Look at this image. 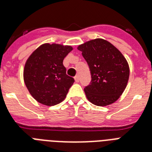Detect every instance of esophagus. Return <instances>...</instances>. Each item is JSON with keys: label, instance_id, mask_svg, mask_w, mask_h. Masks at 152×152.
<instances>
[{"label": "esophagus", "instance_id": "obj_1", "mask_svg": "<svg viewBox=\"0 0 152 152\" xmlns=\"http://www.w3.org/2000/svg\"><path fill=\"white\" fill-rule=\"evenodd\" d=\"M75 80L76 82H79V81H80V78H79V77L77 76V75H76V76L75 77Z\"/></svg>", "mask_w": 152, "mask_h": 152}]
</instances>
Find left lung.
<instances>
[{"label": "left lung", "mask_w": 152, "mask_h": 152, "mask_svg": "<svg viewBox=\"0 0 152 152\" xmlns=\"http://www.w3.org/2000/svg\"><path fill=\"white\" fill-rule=\"evenodd\" d=\"M87 62L91 82L85 87L86 97L99 106L113 103L126 88L130 75L127 61L106 40L96 39L77 47Z\"/></svg>", "instance_id": "8db88e82"}]
</instances>
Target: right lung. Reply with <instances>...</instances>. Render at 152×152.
Returning <instances> with one entry per match:
<instances>
[{
  "label": "right lung",
  "instance_id": "1",
  "mask_svg": "<svg viewBox=\"0 0 152 152\" xmlns=\"http://www.w3.org/2000/svg\"><path fill=\"white\" fill-rule=\"evenodd\" d=\"M72 50L70 46L46 43L28 57L24 81L32 97L46 106H55L64 99L75 79L66 74L64 59Z\"/></svg>",
  "mask_w": 152,
  "mask_h": 152
}]
</instances>
